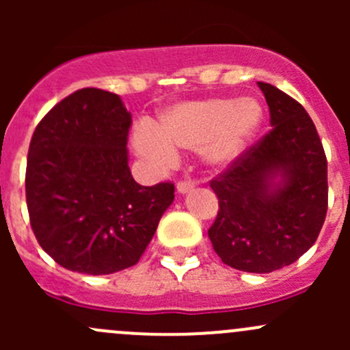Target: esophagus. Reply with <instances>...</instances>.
<instances>
[{"label":"esophagus","instance_id":"1","mask_svg":"<svg viewBox=\"0 0 350 350\" xmlns=\"http://www.w3.org/2000/svg\"><path fill=\"white\" fill-rule=\"evenodd\" d=\"M193 188H195V185H193L191 181H179L178 186H176L179 195H186V193L193 191Z\"/></svg>","mask_w":350,"mask_h":350}]
</instances>
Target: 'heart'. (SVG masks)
I'll use <instances>...</instances> for the list:
<instances>
[{"label":"heart","mask_w":350,"mask_h":350,"mask_svg":"<svg viewBox=\"0 0 350 350\" xmlns=\"http://www.w3.org/2000/svg\"><path fill=\"white\" fill-rule=\"evenodd\" d=\"M264 123V109L254 98H204L165 108L152 130L133 133L137 154L167 164L174 150H198L208 165L225 167L245 154Z\"/></svg>","instance_id":"heart-1"}]
</instances>
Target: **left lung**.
I'll return each mask as SVG.
<instances>
[{"instance_id":"8db88e82","label":"left lung","mask_w":350,"mask_h":350,"mask_svg":"<svg viewBox=\"0 0 350 350\" xmlns=\"http://www.w3.org/2000/svg\"><path fill=\"white\" fill-rule=\"evenodd\" d=\"M257 86L273 130L210 183L220 210L208 237L227 266L264 274L315 243L328 185L325 152L306 109L273 84Z\"/></svg>"}]
</instances>
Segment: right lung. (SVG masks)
Here are the masks:
<instances>
[{"instance_id": "add662e5", "label": "right lung", "mask_w": 350, "mask_h": 350, "mask_svg": "<svg viewBox=\"0 0 350 350\" xmlns=\"http://www.w3.org/2000/svg\"><path fill=\"white\" fill-rule=\"evenodd\" d=\"M132 115L115 93L84 88L42 118L28 149L27 206L42 249L74 273L139 262L174 186H140L129 167Z\"/></svg>"}]
</instances>
